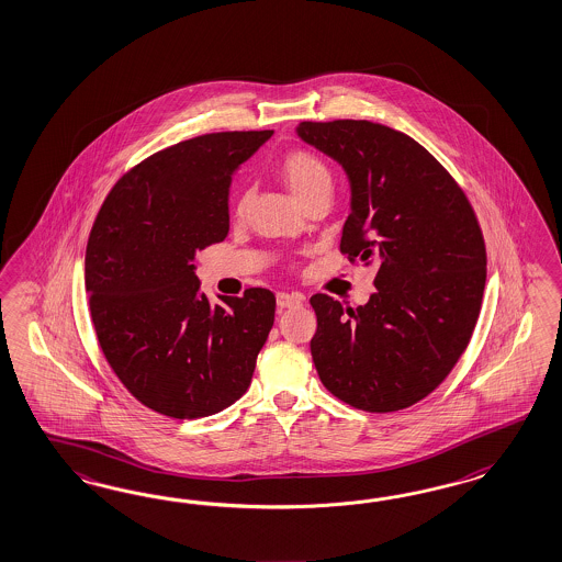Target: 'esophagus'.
Returning <instances> with one entry per match:
<instances>
[{
    "label": "esophagus",
    "mask_w": 562,
    "mask_h": 562,
    "mask_svg": "<svg viewBox=\"0 0 562 562\" xmlns=\"http://www.w3.org/2000/svg\"><path fill=\"white\" fill-rule=\"evenodd\" d=\"M302 302H304V295H300V293H277V307L281 312L289 307H297V305H302Z\"/></svg>",
    "instance_id": "1"
}]
</instances>
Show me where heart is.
I'll return each mask as SVG.
<instances>
[{
    "instance_id": "heart-1",
    "label": "heart",
    "mask_w": 562,
    "mask_h": 562,
    "mask_svg": "<svg viewBox=\"0 0 562 562\" xmlns=\"http://www.w3.org/2000/svg\"><path fill=\"white\" fill-rule=\"evenodd\" d=\"M277 172L300 203H305L314 194L330 193L333 187L330 168L318 154L310 149L288 151L277 164ZM246 203L248 194L241 193L238 199V213L246 211Z\"/></svg>"
}]
</instances>
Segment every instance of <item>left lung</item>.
I'll list each match as a JSON object with an SVG mask.
<instances>
[{"instance_id": "8db88e82", "label": "left lung", "mask_w": 562, "mask_h": 562, "mask_svg": "<svg viewBox=\"0 0 562 562\" xmlns=\"http://www.w3.org/2000/svg\"><path fill=\"white\" fill-rule=\"evenodd\" d=\"M297 135L337 160L351 184L340 252L375 262L357 310L312 295L310 342L322 384L368 413L429 396L470 342L486 283L481 225L464 191L413 137L371 121H304Z\"/></svg>"}]
</instances>
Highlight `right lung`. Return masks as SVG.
Returning a JSON list of instances; mask_svg holds the SVG:
<instances>
[{
    "mask_svg": "<svg viewBox=\"0 0 562 562\" xmlns=\"http://www.w3.org/2000/svg\"><path fill=\"white\" fill-rule=\"evenodd\" d=\"M271 135L224 131L161 149L119 178L92 225L83 281L100 349L166 417H209L238 401L273 328L269 289L211 305L193 265L225 240L232 175Z\"/></svg>",
    "mask_w": 562,
    "mask_h": 562,
    "instance_id": "obj_1",
    "label": "right lung"
}]
</instances>
